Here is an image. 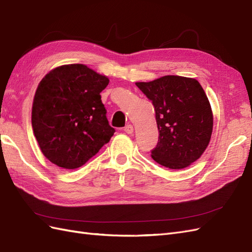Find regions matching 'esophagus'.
<instances>
[{"instance_id":"1","label":"esophagus","mask_w":252,"mask_h":252,"mask_svg":"<svg viewBox=\"0 0 252 252\" xmlns=\"http://www.w3.org/2000/svg\"><path fill=\"white\" fill-rule=\"evenodd\" d=\"M124 131H125L126 133H128V134H131V133L133 132V127H132V125H127V126H125Z\"/></svg>"}]
</instances>
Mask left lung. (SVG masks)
Returning <instances> with one entry per match:
<instances>
[{"instance_id":"left-lung-1","label":"left lung","mask_w":252,"mask_h":252,"mask_svg":"<svg viewBox=\"0 0 252 252\" xmlns=\"http://www.w3.org/2000/svg\"><path fill=\"white\" fill-rule=\"evenodd\" d=\"M135 85L156 111L159 140L152 158L172 169L186 168L198 160L213 130V112L198 81L166 75Z\"/></svg>"}]
</instances>
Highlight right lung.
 Listing matches in <instances>:
<instances>
[{
    "label": "right lung",
    "instance_id": "1",
    "mask_svg": "<svg viewBox=\"0 0 252 252\" xmlns=\"http://www.w3.org/2000/svg\"><path fill=\"white\" fill-rule=\"evenodd\" d=\"M109 78L80 63L60 65L40 81L32 126L42 154L65 169L84 165L114 133L100 92Z\"/></svg>",
    "mask_w": 252,
    "mask_h": 252
}]
</instances>
